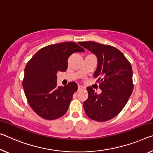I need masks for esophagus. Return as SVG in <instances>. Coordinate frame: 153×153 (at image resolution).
Masks as SVG:
<instances>
[{
  "mask_svg": "<svg viewBox=\"0 0 153 153\" xmlns=\"http://www.w3.org/2000/svg\"><path fill=\"white\" fill-rule=\"evenodd\" d=\"M85 90V88L82 86H78V91H84Z\"/></svg>",
  "mask_w": 153,
  "mask_h": 153,
  "instance_id": "34e87169",
  "label": "esophagus"
}]
</instances>
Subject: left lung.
<instances>
[{"mask_svg":"<svg viewBox=\"0 0 153 153\" xmlns=\"http://www.w3.org/2000/svg\"><path fill=\"white\" fill-rule=\"evenodd\" d=\"M79 45L97 57L98 65L93 76L102 91L97 94L88 87V97L83 103L86 115L92 120L104 122L114 118L127 104L133 89L130 62L119 50L110 45L83 42Z\"/></svg>","mask_w":153,"mask_h":153,"instance_id":"obj_1","label":"left lung"}]
</instances>
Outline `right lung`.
I'll return each mask as SVG.
<instances>
[{
    "label": "right lung",
    "instance_id": "add662e5",
    "mask_svg": "<svg viewBox=\"0 0 153 153\" xmlns=\"http://www.w3.org/2000/svg\"><path fill=\"white\" fill-rule=\"evenodd\" d=\"M82 52L76 43H56L40 49L27 62L22 86L29 105L40 117L54 120L67 112L77 85L71 82L57 86L56 74L66 71L70 55Z\"/></svg>",
    "mask_w": 153,
    "mask_h": 153
}]
</instances>
